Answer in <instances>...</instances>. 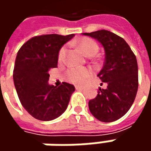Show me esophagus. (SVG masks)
I'll return each mask as SVG.
<instances>
[{
	"mask_svg": "<svg viewBox=\"0 0 151 151\" xmlns=\"http://www.w3.org/2000/svg\"><path fill=\"white\" fill-rule=\"evenodd\" d=\"M75 87H76V90H81V89L83 88V87H82V86H76Z\"/></svg>",
	"mask_w": 151,
	"mask_h": 151,
	"instance_id": "esophagus-1",
	"label": "esophagus"
}]
</instances>
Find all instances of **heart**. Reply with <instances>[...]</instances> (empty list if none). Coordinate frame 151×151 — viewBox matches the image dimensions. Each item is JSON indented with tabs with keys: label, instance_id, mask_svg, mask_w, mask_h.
Here are the masks:
<instances>
[{
	"label": "heart",
	"instance_id": "1",
	"mask_svg": "<svg viewBox=\"0 0 151 151\" xmlns=\"http://www.w3.org/2000/svg\"><path fill=\"white\" fill-rule=\"evenodd\" d=\"M76 44L77 45L81 52L86 56H93L97 53L98 51V45L94 40L89 38H80L76 41ZM66 53L65 47H62L59 52V60L61 61ZM91 75L90 70L86 68H70L67 70L66 76L70 81L76 84H83L85 81L89 78Z\"/></svg>",
	"mask_w": 151,
	"mask_h": 151
}]
</instances>
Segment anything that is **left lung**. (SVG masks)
Masks as SVG:
<instances>
[{
	"mask_svg": "<svg viewBox=\"0 0 151 151\" xmlns=\"http://www.w3.org/2000/svg\"><path fill=\"white\" fill-rule=\"evenodd\" d=\"M98 41L104 49L105 61L97 76L107 83L88 102L91 113L101 122L122 118L132 106L138 91V65L124 39L107 30L81 33Z\"/></svg>",
	"mask_w": 151,
	"mask_h": 151,
	"instance_id": "8db88e82",
	"label": "left lung"
}]
</instances>
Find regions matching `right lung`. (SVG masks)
<instances>
[{"label":"right lung","mask_w":151,"mask_h":151,"mask_svg":"<svg viewBox=\"0 0 151 151\" xmlns=\"http://www.w3.org/2000/svg\"><path fill=\"white\" fill-rule=\"evenodd\" d=\"M74 36L33 37L17 52L13 70L15 88L22 107L36 119L51 121L60 117L76 90L67 82L59 87L49 83L50 69L57 67L60 50Z\"/></svg>","instance_id":"add662e5"}]
</instances>
